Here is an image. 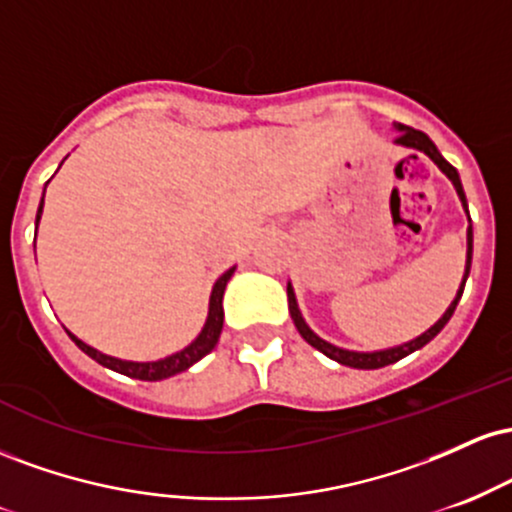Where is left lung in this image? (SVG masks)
<instances>
[{
	"mask_svg": "<svg viewBox=\"0 0 512 512\" xmlns=\"http://www.w3.org/2000/svg\"><path fill=\"white\" fill-rule=\"evenodd\" d=\"M395 129L399 132V137L395 139V144L399 146H409V149H416V151H424V154L431 158L436 166L443 170L445 175H448L452 185H455L457 190V197H460L464 211H467V219H469V209H467V197H464V190H462V182H460V173H457L455 168L450 166L448 161H445L443 156H440V151L436 149V144L431 142V139L426 137L424 132H419V129L414 127H407V125H395ZM469 267H472V219H469V228H467V262H464V276H462V284L460 289H457V296L455 301L450 303V308L445 310L443 317L436 322L433 327H428L424 334H419L416 339H411L407 344H399V346H392V349H383V351H349V349H339V346H334L330 342H325V339H320L317 334L310 330L308 325H305L301 310H298V303H296V293H293V286L289 284L286 286V296H289V313L293 317V325H296V330L301 332V337L308 342L310 346H315L317 351H322L327 358H332V361L342 363V366H349V368H361V370H375V368H383V366H390V363H397L399 358L414 354L416 349H421V346H426L431 342L436 334L443 330L445 325H448V320L455 313L457 303H460L462 298V291H464V284H467V276H469Z\"/></svg>",
	"mask_w": 512,
	"mask_h": 512,
	"instance_id": "obj_1",
	"label": "left lung"
}]
</instances>
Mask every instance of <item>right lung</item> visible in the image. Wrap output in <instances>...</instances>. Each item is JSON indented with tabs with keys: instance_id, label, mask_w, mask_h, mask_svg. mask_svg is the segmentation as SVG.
Segmentation results:
<instances>
[{
	"instance_id": "add662e5",
	"label": "right lung",
	"mask_w": 512,
	"mask_h": 512,
	"mask_svg": "<svg viewBox=\"0 0 512 512\" xmlns=\"http://www.w3.org/2000/svg\"><path fill=\"white\" fill-rule=\"evenodd\" d=\"M45 187H48V185H45ZM43 202H45V190H43V199H40L38 214H35V226H38L40 214H43ZM233 272H236V267H231L228 272H223L219 279H216L214 289H211V298H209L207 322H204L199 337L190 346H185V349L178 351V354H173V356L158 358V361H146V363L122 361V358H115V356L103 354V351H96L93 346L81 342L79 337H74V334L69 330H67V334L72 337V342L79 346L81 351H84V354L91 356L93 361L101 363V366L115 370V373H122V375H127V378H137V380H151V383H156V380H166V378H170V375H178V373H182V370L195 366L199 358L207 356L209 351L216 346V342H219L221 330H223V305H221V301H223V291H226V284H228V279L233 276Z\"/></svg>"
}]
</instances>
